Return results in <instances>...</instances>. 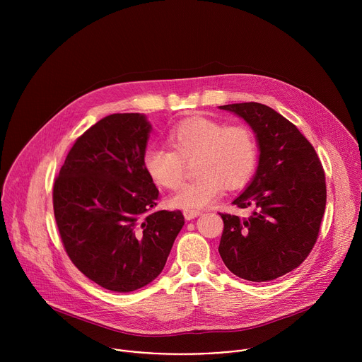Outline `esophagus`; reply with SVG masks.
<instances>
[{
	"label": "esophagus",
	"instance_id": "34e87169",
	"mask_svg": "<svg viewBox=\"0 0 362 362\" xmlns=\"http://www.w3.org/2000/svg\"><path fill=\"white\" fill-rule=\"evenodd\" d=\"M199 215H202L200 211H185V212H183V216H185L186 221H192V219L197 218Z\"/></svg>",
	"mask_w": 362,
	"mask_h": 362
}]
</instances>
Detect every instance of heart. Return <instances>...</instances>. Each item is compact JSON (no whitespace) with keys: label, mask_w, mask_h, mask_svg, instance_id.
Wrapping results in <instances>:
<instances>
[{"label":"heart","mask_w":362,"mask_h":362,"mask_svg":"<svg viewBox=\"0 0 362 362\" xmlns=\"http://www.w3.org/2000/svg\"><path fill=\"white\" fill-rule=\"evenodd\" d=\"M172 148L150 146L144 150L143 166L150 179L166 189H176L185 177V162H192L193 180L183 185L169 200L173 208L203 209L214 203L223 189L245 186L257 165L256 136L247 126H228L208 117H190L169 132Z\"/></svg>","instance_id":"1"}]
</instances>
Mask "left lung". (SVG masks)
I'll use <instances>...</instances> for the list:
<instances>
[{
  "instance_id": "obj_1",
  "label": "left lung",
  "mask_w": 362,
  "mask_h": 362,
  "mask_svg": "<svg viewBox=\"0 0 362 362\" xmlns=\"http://www.w3.org/2000/svg\"><path fill=\"white\" fill-rule=\"evenodd\" d=\"M256 134L259 162L233 204L255 209L249 218L221 214L219 253L228 269L252 282H268L298 268L313 250L325 212L321 160L305 136L261 103L221 106Z\"/></svg>"
}]
</instances>
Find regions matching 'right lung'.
Masks as SVG:
<instances>
[{
    "mask_svg": "<svg viewBox=\"0 0 362 362\" xmlns=\"http://www.w3.org/2000/svg\"><path fill=\"white\" fill-rule=\"evenodd\" d=\"M150 130L140 113L101 119L76 140L53 187L71 262L113 292L156 279L185 225L180 211H153L159 190L143 166Z\"/></svg>",
    "mask_w": 362,
    "mask_h": 362,
    "instance_id": "add662e5",
    "label": "right lung"
}]
</instances>
